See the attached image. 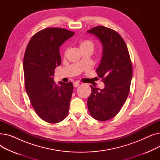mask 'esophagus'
I'll return each instance as SVG.
<instances>
[{
  "label": "esophagus",
  "instance_id": "34e87169",
  "mask_svg": "<svg viewBox=\"0 0 160 160\" xmlns=\"http://www.w3.org/2000/svg\"><path fill=\"white\" fill-rule=\"evenodd\" d=\"M73 86L74 88H78L80 86V83L78 82H75L73 83Z\"/></svg>",
  "mask_w": 160,
  "mask_h": 160
}]
</instances>
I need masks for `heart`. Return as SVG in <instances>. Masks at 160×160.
<instances>
[{"label":"heart","instance_id":"obj_1","mask_svg":"<svg viewBox=\"0 0 160 160\" xmlns=\"http://www.w3.org/2000/svg\"><path fill=\"white\" fill-rule=\"evenodd\" d=\"M79 47L80 50H84V49H88L93 51V50L94 48V45L93 42L90 40H83L80 42Z\"/></svg>","mask_w":160,"mask_h":160}]
</instances>
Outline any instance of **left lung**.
I'll use <instances>...</instances> for the list:
<instances>
[{
	"instance_id": "obj_1",
	"label": "left lung",
	"mask_w": 160,
	"mask_h": 160,
	"mask_svg": "<svg viewBox=\"0 0 160 160\" xmlns=\"http://www.w3.org/2000/svg\"><path fill=\"white\" fill-rule=\"evenodd\" d=\"M96 36L102 45L100 63L96 70L105 87L91 86L88 107L94 119L105 121L114 117L124 104L132 78V65L124 41L115 30L102 26L87 31Z\"/></svg>"
}]
</instances>
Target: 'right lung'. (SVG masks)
Returning a JSON list of instances; mask_svg holds the SVG:
<instances>
[{
    "label": "right lung",
    "mask_w": 160,
    "mask_h": 160,
    "mask_svg": "<svg viewBox=\"0 0 160 160\" xmlns=\"http://www.w3.org/2000/svg\"><path fill=\"white\" fill-rule=\"evenodd\" d=\"M74 33L60 28L42 30L30 40L23 69L25 88L31 104L41 119L49 123L62 121L69 112L73 91L71 82H54L56 67L61 64L60 47Z\"/></svg>",
    "instance_id": "1"
}]
</instances>
